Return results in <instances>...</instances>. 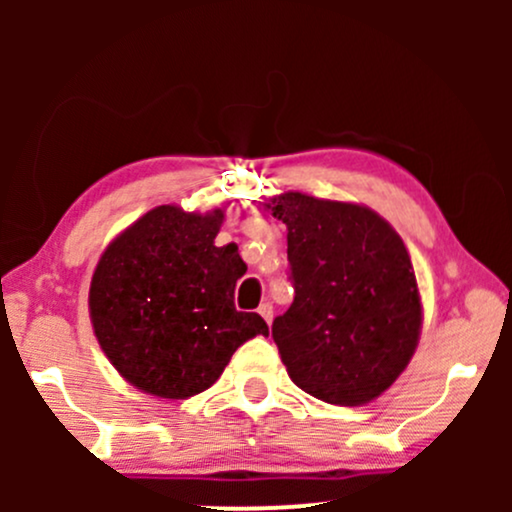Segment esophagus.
<instances>
[{
  "label": "esophagus",
  "instance_id": "34e87169",
  "mask_svg": "<svg viewBox=\"0 0 512 512\" xmlns=\"http://www.w3.org/2000/svg\"><path fill=\"white\" fill-rule=\"evenodd\" d=\"M257 313L262 315V320L267 322V325H272V320H274V308H272V303H262L260 308H257Z\"/></svg>",
  "mask_w": 512,
  "mask_h": 512
}]
</instances>
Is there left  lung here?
Returning a JSON list of instances; mask_svg holds the SVG:
<instances>
[{
    "label": "left lung",
    "mask_w": 512,
    "mask_h": 512,
    "mask_svg": "<svg viewBox=\"0 0 512 512\" xmlns=\"http://www.w3.org/2000/svg\"><path fill=\"white\" fill-rule=\"evenodd\" d=\"M267 209L289 231L296 296L272 325L289 378L322 402H373L409 366L421 334L402 238L363 204L284 192Z\"/></svg>",
    "instance_id": "obj_1"
}]
</instances>
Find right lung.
Here are the masks:
<instances>
[{
    "mask_svg": "<svg viewBox=\"0 0 512 512\" xmlns=\"http://www.w3.org/2000/svg\"><path fill=\"white\" fill-rule=\"evenodd\" d=\"M223 211L163 204L105 248L88 291L103 354L137 390L187 399L219 380L240 344L269 327L233 303L248 272L238 245L214 243Z\"/></svg>",
    "mask_w": 512,
    "mask_h": 512,
    "instance_id": "1",
    "label": "right lung"
}]
</instances>
